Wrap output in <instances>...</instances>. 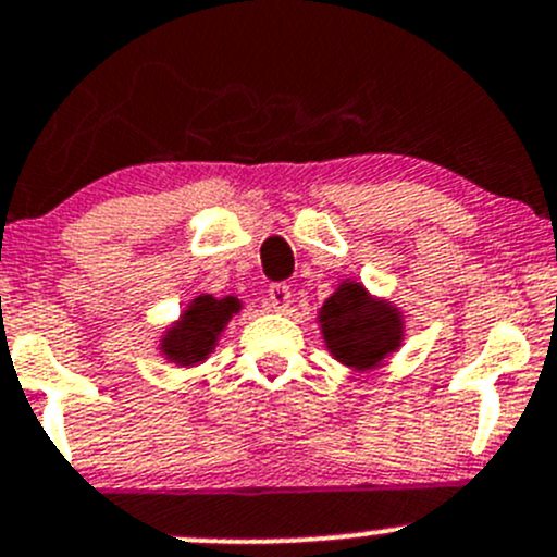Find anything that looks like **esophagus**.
I'll use <instances>...</instances> for the list:
<instances>
[{
    "label": "esophagus",
    "mask_w": 557,
    "mask_h": 557,
    "mask_svg": "<svg viewBox=\"0 0 557 557\" xmlns=\"http://www.w3.org/2000/svg\"><path fill=\"white\" fill-rule=\"evenodd\" d=\"M269 305L274 307V312H288L290 307V285L274 283L269 288Z\"/></svg>",
    "instance_id": "1"
}]
</instances>
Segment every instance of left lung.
I'll use <instances>...</instances> for the list:
<instances>
[{
  "label": "left lung",
  "instance_id": "8db88e82",
  "mask_svg": "<svg viewBox=\"0 0 557 557\" xmlns=\"http://www.w3.org/2000/svg\"><path fill=\"white\" fill-rule=\"evenodd\" d=\"M318 323L331 356L356 372L380 367L404 342L401 310L356 280H342L318 310Z\"/></svg>",
  "mask_w": 557,
  "mask_h": 557
}]
</instances>
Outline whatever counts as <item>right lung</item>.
<instances>
[{"label":"right lung","mask_w":557,"mask_h":557,"mask_svg":"<svg viewBox=\"0 0 557 557\" xmlns=\"http://www.w3.org/2000/svg\"><path fill=\"white\" fill-rule=\"evenodd\" d=\"M239 310H243V301L237 296L218 299L212 294H199L164 331L159 345L161 356L177 367H196V363L207 361L228 320Z\"/></svg>","instance_id":"obj_1"}]
</instances>
